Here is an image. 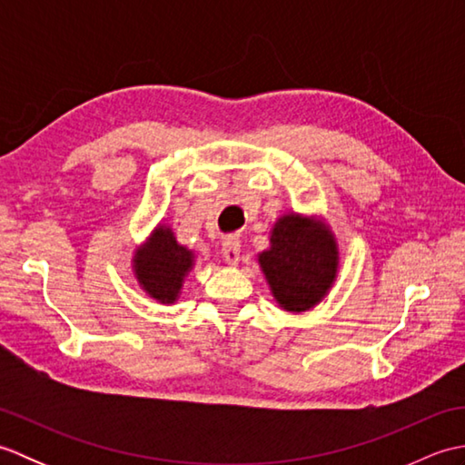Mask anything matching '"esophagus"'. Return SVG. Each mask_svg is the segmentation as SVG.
I'll list each match as a JSON object with an SVG mask.
<instances>
[{"mask_svg": "<svg viewBox=\"0 0 465 465\" xmlns=\"http://www.w3.org/2000/svg\"><path fill=\"white\" fill-rule=\"evenodd\" d=\"M240 252H242V245H240L238 238H233V235L225 238L223 248H222V255H223V260L227 262V265H238L240 263Z\"/></svg>", "mask_w": 465, "mask_h": 465, "instance_id": "34e87169", "label": "esophagus"}]
</instances>
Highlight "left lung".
<instances>
[{
  "mask_svg": "<svg viewBox=\"0 0 465 465\" xmlns=\"http://www.w3.org/2000/svg\"><path fill=\"white\" fill-rule=\"evenodd\" d=\"M258 263L275 303L303 313L325 300L340 272V245L320 215L285 212L270 232V248Z\"/></svg>",
  "mask_w": 465,
  "mask_h": 465,
  "instance_id": "obj_1",
  "label": "left lung"
}]
</instances>
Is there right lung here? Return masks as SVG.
Returning a JSON list of instances; mask_svg holds the SVG:
<instances>
[{
  "label": "right lung",
  "mask_w": 465,
  "mask_h": 465,
  "mask_svg": "<svg viewBox=\"0 0 465 465\" xmlns=\"http://www.w3.org/2000/svg\"><path fill=\"white\" fill-rule=\"evenodd\" d=\"M197 253L177 242L172 225L157 223L145 242L135 245L132 272L147 298L172 305L180 300L183 282L195 268Z\"/></svg>",
  "instance_id": "add662e5"
}]
</instances>
